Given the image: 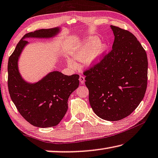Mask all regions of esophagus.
<instances>
[{
  "label": "esophagus",
  "mask_w": 158,
  "mask_h": 158,
  "mask_svg": "<svg viewBox=\"0 0 158 158\" xmlns=\"http://www.w3.org/2000/svg\"><path fill=\"white\" fill-rule=\"evenodd\" d=\"M79 81H80V82H81V84H84V82H85V76L81 75V76H80V77H79Z\"/></svg>",
  "instance_id": "obj_1"
}]
</instances>
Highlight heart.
<instances>
[{
	"instance_id": "obj_1",
	"label": "heart",
	"mask_w": 158,
	"mask_h": 158,
	"mask_svg": "<svg viewBox=\"0 0 158 158\" xmlns=\"http://www.w3.org/2000/svg\"><path fill=\"white\" fill-rule=\"evenodd\" d=\"M106 49L105 46L99 44L98 38L95 37L86 39L84 43L79 46L74 53V59L78 60H85L87 64H92L98 60ZM69 64L74 65L73 60H69Z\"/></svg>"
}]
</instances>
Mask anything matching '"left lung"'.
I'll list each match as a JSON object with an SVG mask.
<instances>
[{
    "label": "left lung",
    "instance_id": "left-lung-1",
    "mask_svg": "<svg viewBox=\"0 0 158 158\" xmlns=\"http://www.w3.org/2000/svg\"><path fill=\"white\" fill-rule=\"evenodd\" d=\"M111 28L114 35L112 49L83 74L94 112L102 119L118 121L130 115L144 98L148 59L131 32Z\"/></svg>",
    "mask_w": 158,
    "mask_h": 158
}]
</instances>
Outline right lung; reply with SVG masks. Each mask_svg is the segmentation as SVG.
Segmentation results:
<instances>
[{
    "instance_id": "add662e5",
    "label": "right lung",
    "mask_w": 158,
    "mask_h": 158,
    "mask_svg": "<svg viewBox=\"0 0 158 158\" xmlns=\"http://www.w3.org/2000/svg\"><path fill=\"white\" fill-rule=\"evenodd\" d=\"M59 28L42 29L24 35L10 55L8 64V87L12 101L25 119L37 127L58 125L68 110V99L79 85V75L65 76L59 71L48 73L40 81L30 84L19 73L18 60L27 44V37H52Z\"/></svg>"
}]
</instances>
